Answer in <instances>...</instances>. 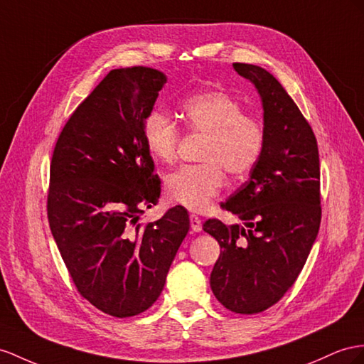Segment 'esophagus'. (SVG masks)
<instances>
[{
  "label": "esophagus",
  "instance_id": "obj_1",
  "mask_svg": "<svg viewBox=\"0 0 364 364\" xmlns=\"http://www.w3.org/2000/svg\"><path fill=\"white\" fill-rule=\"evenodd\" d=\"M191 228L193 232H201L203 225H201V220L197 215H191Z\"/></svg>",
  "mask_w": 364,
  "mask_h": 364
}]
</instances>
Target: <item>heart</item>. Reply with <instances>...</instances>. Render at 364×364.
I'll use <instances>...</instances> for the list:
<instances>
[{
    "label": "heart",
    "mask_w": 364,
    "mask_h": 364,
    "mask_svg": "<svg viewBox=\"0 0 364 364\" xmlns=\"http://www.w3.org/2000/svg\"><path fill=\"white\" fill-rule=\"evenodd\" d=\"M186 127L206 134L198 166H183L164 180L167 198L193 212H203L225 186L226 169L243 175L254 169L264 147L262 124L243 114V106L223 90H203L181 105ZM180 129L161 110H152L144 121V143L154 160L171 164L176 158Z\"/></svg>",
    "instance_id": "heart-1"
}]
</instances>
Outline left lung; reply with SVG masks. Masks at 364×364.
I'll return each mask as SVG.
<instances>
[{
    "mask_svg": "<svg viewBox=\"0 0 364 364\" xmlns=\"http://www.w3.org/2000/svg\"><path fill=\"white\" fill-rule=\"evenodd\" d=\"M234 69L262 98L264 147L249 180L221 204L243 225L208 220L203 229L221 247L213 295L249 315L275 304L309 257L321 221L320 160L309 123L272 73L243 63Z\"/></svg>",
    "mask_w": 364,
    "mask_h": 364,
    "instance_id": "1",
    "label": "left lung"
}]
</instances>
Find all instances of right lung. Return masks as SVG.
I'll return each mask as SVG.
<instances>
[{
  "mask_svg": "<svg viewBox=\"0 0 364 364\" xmlns=\"http://www.w3.org/2000/svg\"><path fill=\"white\" fill-rule=\"evenodd\" d=\"M166 81L152 68L110 70L73 112L52 155L55 243L78 292L118 318L156 301L191 226L181 206L138 223L143 208L160 198L144 121Z\"/></svg>",
  "mask_w": 364,
  "mask_h": 364,
  "instance_id": "add662e5",
  "label": "right lung"
}]
</instances>
